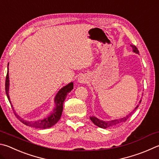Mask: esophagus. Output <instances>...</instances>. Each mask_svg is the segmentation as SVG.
<instances>
[{
    "label": "esophagus",
    "instance_id": "obj_1",
    "mask_svg": "<svg viewBox=\"0 0 159 159\" xmlns=\"http://www.w3.org/2000/svg\"><path fill=\"white\" fill-rule=\"evenodd\" d=\"M78 82L79 83H85L87 82V77L84 76V75H82V76L79 77V79H78Z\"/></svg>",
    "mask_w": 159,
    "mask_h": 159
}]
</instances>
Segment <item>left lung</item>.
Listing matches in <instances>:
<instances>
[{
    "label": "left lung",
    "mask_w": 159,
    "mask_h": 159,
    "mask_svg": "<svg viewBox=\"0 0 159 159\" xmlns=\"http://www.w3.org/2000/svg\"><path fill=\"white\" fill-rule=\"evenodd\" d=\"M131 47H132L133 51H134V53L139 54V51L138 50V48H137L136 47H135V46H134V45H131ZM141 101H142V100H140L139 103H141ZM138 106H139V105H138V106H136V107L135 108V109L134 110V111H133L131 112H130V113H129L128 115H126V117H123V118H120V119H117V120H111V121H106H106L101 120L98 119V118L95 117H94V116L90 117L89 118H90L91 121L95 125H97V126H99V127H100V128L106 129V128L111 127V126L116 125H117V124L122 123V122H126V121L127 120L128 118H129L130 116H131V114H132V112H134V111H135V110L136 109V108H138Z\"/></svg>",
    "instance_id": "1"
}]
</instances>
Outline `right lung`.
<instances>
[{
  "instance_id": "1",
  "label": "right lung",
  "mask_w": 159,
  "mask_h": 159,
  "mask_svg": "<svg viewBox=\"0 0 159 159\" xmlns=\"http://www.w3.org/2000/svg\"><path fill=\"white\" fill-rule=\"evenodd\" d=\"M9 65V63H8ZM8 66V65H7ZM9 86H10V80H9V74H8V67H7V73L6 76V79H5V92H6L7 99L9 100L10 104L12 107L13 111L14 109L13 108L12 105H11V102L9 96ZM74 88L73 83H69L68 85L64 86L60 89L57 92L56 97H55L54 102H55V108H53V111H52L51 113L46 117L44 119H41L37 121H27L19 117L18 115L16 113V112H14L15 116L18 118V119L21 121V122L24 124V125L32 126V127L34 128H39V129H47L50 128L51 126H53L54 125L58 122L59 120L61 117L62 110H63V103H64L66 97L67 96V94L69 92H71Z\"/></svg>"
}]
</instances>
